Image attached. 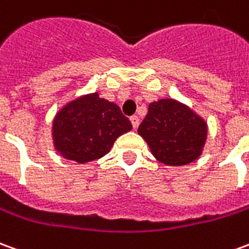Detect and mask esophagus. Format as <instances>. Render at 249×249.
I'll return each instance as SVG.
<instances>
[{
	"label": "esophagus",
	"mask_w": 249,
	"mask_h": 249,
	"mask_svg": "<svg viewBox=\"0 0 249 249\" xmlns=\"http://www.w3.org/2000/svg\"><path fill=\"white\" fill-rule=\"evenodd\" d=\"M130 123H132V126H133V129H137V126H139V123H140V120L137 116H132L130 117Z\"/></svg>",
	"instance_id": "34e87169"
}]
</instances>
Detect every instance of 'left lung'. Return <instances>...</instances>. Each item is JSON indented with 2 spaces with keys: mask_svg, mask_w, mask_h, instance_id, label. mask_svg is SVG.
<instances>
[{
  "mask_svg": "<svg viewBox=\"0 0 249 249\" xmlns=\"http://www.w3.org/2000/svg\"><path fill=\"white\" fill-rule=\"evenodd\" d=\"M137 132L156 160L166 166H186L202 155L208 124L185 104L164 98L149 104Z\"/></svg>",
  "mask_w": 249,
  "mask_h": 249,
  "instance_id": "obj_1",
  "label": "left lung"
}]
</instances>
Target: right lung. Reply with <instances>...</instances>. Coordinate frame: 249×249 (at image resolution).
<instances>
[{"instance_id":"add662e5","label":"right lung","mask_w":249,"mask_h":249,"mask_svg":"<svg viewBox=\"0 0 249 249\" xmlns=\"http://www.w3.org/2000/svg\"><path fill=\"white\" fill-rule=\"evenodd\" d=\"M130 129V121L116 104L90 93L76 97L56 112L52 140L64 159L88 163L105 156L116 139Z\"/></svg>"}]
</instances>
